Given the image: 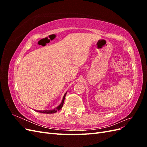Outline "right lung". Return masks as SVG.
Masks as SVG:
<instances>
[{
    "label": "right lung",
    "instance_id": "obj_1",
    "mask_svg": "<svg viewBox=\"0 0 147 147\" xmlns=\"http://www.w3.org/2000/svg\"><path fill=\"white\" fill-rule=\"evenodd\" d=\"M66 94H67V92H65V94L64 95L63 99V100H62V102H61V103L60 104V105H59L58 107H57L56 108H55V109H53V110H39V111H38V110H36V112H40V113H47H47H48V114H50V113H56V112H57V111H58V110H60L62 109V107H63L64 102V99H65V97Z\"/></svg>",
    "mask_w": 147,
    "mask_h": 147
}]
</instances>
